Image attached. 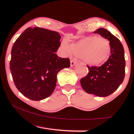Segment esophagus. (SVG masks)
Segmentation results:
<instances>
[{
    "label": "esophagus",
    "instance_id": "esophagus-1",
    "mask_svg": "<svg viewBox=\"0 0 134 134\" xmlns=\"http://www.w3.org/2000/svg\"><path fill=\"white\" fill-rule=\"evenodd\" d=\"M76 64V62L74 60H71L70 62L71 66H74Z\"/></svg>",
    "mask_w": 134,
    "mask_h": 134
}]
</instances>
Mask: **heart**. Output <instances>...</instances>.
<instances>
[{
	"label": "heart",
	"instance_id": "b5f03b06",
	"mask_svg": "<svg viewBox=\"0 0 134 134\" xmlns=\"http://www.w3.org/2000/svg\"><path fill=\"white\" fill-rule=\"evenodd\" d=\"M60 49L65 56L74 55L91 66H98L105 63L111 53L110 42L100 36H85L69 45L63 41Z\"/></svg>",
	"mask_w": 134,
	"mask_h": 134
}]
</instances>
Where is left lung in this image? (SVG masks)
<instances>
[{"mask_svg": "<svg viewBox=\"0 0 134 134\" xmlns=\"http://www.w3.org/2000/svg\"><path fill=\"white\" fill-rule=\"evenodd\" d=\"M94 34H100L110 41V56L101 66H87L89 72L80 79V84L85 92L106 97L116 91L124 80L126 66L124 51L120 40L107 29H98Z\"/></svg>", "mask_w": 134, "mask_h": 134, "instance_id": "1", "label": "left lung"}]
</instances>
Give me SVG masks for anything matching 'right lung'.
Masks as SVG:
<instances>
[{
	"label": "right lung",
	"instance_id": "obj_1",
	"mask_svg": "<svg viewBox=\"0 0 134 134\" xmlns=\"http://www.w3.org/2000/svg\"><path fill=\"white\" fill-rule=\"evenodd\" d=\"M60 39L57 32L29 27L14 43L10 71L14 85L27 98L41 100L51 96L55 88L58 72L70 67L69 58L55 54Z\"/></svg>",
	"mask_w": 134,
	"mask_h": 134
}]
</instances>
